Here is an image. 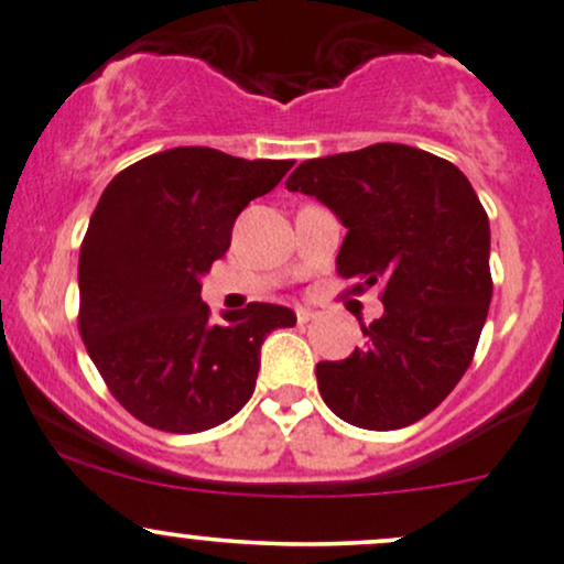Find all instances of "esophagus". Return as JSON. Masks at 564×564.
<instances>
[{
  "instance_id": "1",
  "label": "esophagus",
  "mask_w": 564,
  "mask_h": 564,
  "mask_svg": "<svg viewBox=\"0 0 564 564\" xmlns=\"http://www.w3.org/2000/svg\"><path fill=\"white\" fill-rule=\"evenodd\" d=\"M313 318H318L316 311H311V307H297V322H300V324L313 322Z\"/></svg>"
}]
</instances>
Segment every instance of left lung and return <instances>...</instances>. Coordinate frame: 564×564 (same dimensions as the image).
<instances>
[{
	"instance_id": "8db88e82",
	"label": "left lung",
	"mask_w": 564,
	"mask_h": 564,
	"mask_svg": "<svg viewBox=\"0 0 564 564\" xmlns=\"http://www.w3.org/2000/svg\"><path fill=\"white\" fill-rule=\"evenodd\" d=\"M289 192L327 205L346 227L337 272L383 286L365 346L318 361V391L361 430H400L435 411L470 367L491 302L489 218L459 167L378 142L307 159Z\"/></svg>"
}]
</instances>
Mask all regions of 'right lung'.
Segmentation results:
<instances>
[{
    "label": "right lung",
    "mask_w": 564,
    "mask_h": 564,
    "mask_svg": "<svg viewBox=\"0 0 564 564\" xmlns=\"http://www.w3.org/2000/svg\"><path fill=\"white\" fill-rule=\"evenodd\" d=\"M292 164L170 148L118 173L99 197L80 246V337L142 424L203 432L232 419L257 387L264 337L297 324L270 302L224 311L216 324L199 297L235 218Z\"/></svg>",
    "instance_id": "right-lung-1"
}]
</instances>
